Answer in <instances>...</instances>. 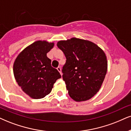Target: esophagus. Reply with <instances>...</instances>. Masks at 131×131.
<instances>
[{"label": "esophagus", "mask_w": 131, "mask_h": 131, "mask_svg": "<svg viewBox=\"0 0 131 131\" xmlns=\"http://www.w3.org/2000/svg\"><path fill=\"white\" fill-rule=\"evenodd\" d=\"M57 70H58V72L60 73L61 75H62V73H61V67H57Z\"/></svg>", "instance_id": "34e87169"}]
</instances>
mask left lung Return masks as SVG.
<instances>
[{
    "mask_svg": "<svg viewBox=\"0 0 131 131\" xmlns=\"http://www.w3.org/2000/svg\"><path fill=\"white\" fill-rule=\"evenodd\" d=\"M57 46L66 58L62 72L69 96L76 101L92 98L99 91L107 73L104 51L92 42L76 38L59 41Z\"/></svg>",
    "mask_w": 131,
    "mask_h": 131,
    "instance_id": "8db88e82",
    "label": "left lung"
}]
</instances>
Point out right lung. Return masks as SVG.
<instances>
[{
    "instance_id": "obj_1",
    "label": "right lung",
    "mask_w": 131,
    "mask_h": 131,
    "mask_svg": "<svg viewBox=\"0 0 131 131\" xmlns=\"http://www.w3.org/2000/svg\"><path fill=\"white\" fill-rule=\"evenodd\" d=\"M54 43L38 41L19 53L13 65L16 82L22 90L34 99H40L51 92L53 84L61 76L51 67L47 53Z\"/></svg>"
}]
</instances>
